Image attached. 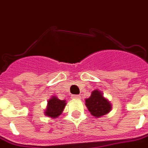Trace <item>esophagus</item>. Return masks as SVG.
I'll return each mask as SVG.
<instances>
[{
	"label": "esophagus",
	"mask_w": 148,
	"mask_h": 148,
	"mask_svg": "<svg viewBox=\"0 0 148 148\" xmlns=\"http://www.w3.org/2000/svg\"><path fill=\"white\" fill-rule=\"evenodd\" d=\"M72 98L73 99H80L81 97L79 95H72Z\"/></svg>",
	"instance_id": "esophagus-1"
}]
</instances>
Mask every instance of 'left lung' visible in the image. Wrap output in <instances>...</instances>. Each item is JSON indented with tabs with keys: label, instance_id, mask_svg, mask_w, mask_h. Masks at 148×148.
<instances>
[{
	"label": "left lung",
	"instance_id": "1",
	"mask_svg": "<svg viewBox=\"0 0 148 148\" xmlns=\"http://www.w3.org/2000/svg\"><path fill=\"white\" fill-rule=\"evenodd\" d=\"M85 101L87 109L94 117H101L111 111L112 104L99 90L92 91L90 97Z\"/></svg>",
	"mask_w": 148,
	"mask_h": 148
}]
</instances>
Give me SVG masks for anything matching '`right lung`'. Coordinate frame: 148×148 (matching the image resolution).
<instances>
[{"mask_svg":"<svg viewBox=\"0 0 148 148\" xmlns=\"http://www.w3.org/2000/svg\"><path fill=\"white\" fill-rule=\"evenodd\" d=\"M66 102L65 100L58 99L57 97L52 96L47 101V106L44 111V114L52 119L58 117L62 113Z\"/></svg>","mask_w":148,"mask_h":148,"instance_id":"obj_1","label":"right lung"}]
</instances>
